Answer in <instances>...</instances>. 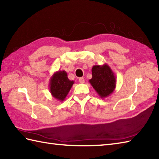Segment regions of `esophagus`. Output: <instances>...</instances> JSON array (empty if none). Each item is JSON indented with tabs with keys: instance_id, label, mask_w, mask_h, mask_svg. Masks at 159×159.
I'll list each match as a JSON object with an SVG mask.
<instances>
[{
	"instance_id": "esophagus-1",
	"label": "esophagus",
	"mask_w": 159,
	"mask_h": 159,
	"mask_svg": "<svg viewBox=\"0 0 159 159\" xmlns=\"http://www.w3.org/2000/svg\"><path fill=\"white\" fill-rule=\"evenodd\" d=\"M79 82H80V83H81V84L84 83V82H85L84 78V77H80V78L79 79Z\"/></svg>"
}]
</instances>
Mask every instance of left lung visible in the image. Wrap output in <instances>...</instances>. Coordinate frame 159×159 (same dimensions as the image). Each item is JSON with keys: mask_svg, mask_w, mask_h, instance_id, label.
Returning <instances> with one entry per match:
<instances>
[{"mask_svg": "<svg viewBox=\"0 0 159 159\" xmlns=\"http://www.w3.org/2000/svg\"><path fill=\"white\" fill-rule=\"evenodd\" d=\"M92 78L89 80L97 93L101 98H105L114 91L116 86V78L114 73L109 66L95 65L92 68Z\"/></svg>", "mask_w": 159, "mask_h": 159, "instance_id": "1", "label": "left lung"}]
</instances>
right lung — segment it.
I'll list each match as a JSON object with an SVG mask.
<instances>
[{"mask_svg": "<svg viewBox=\"0 0 159 159\" xmlns=\"http://www.w3.org/2000/svg\"><path fill=\"white\" fill-rule=\"evenodd\" d=\"M74 81L68 78L65 70H58L50 77L49 83L50 92L53 98L59 101H64L73 85Z\"/></svg>", "mask_w": 159, "mask_h": 159, "instance_id": "add662e5", "label": "right lung"}]
</instances>
